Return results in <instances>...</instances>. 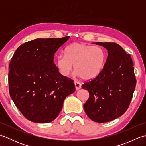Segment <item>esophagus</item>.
Here are the masks:
<instances>
[{
    "label": "esophagus",
    "instance_id": "obj_1",
    "mask_svg": "<svg viewBox=\"0 0 146 146\" xmlns=\"http://www.w3.org/2000/svg\"><path fill=\"white\" fill-rule=\"evenodd\" d=\"M75 88H76V90H77L81 88V86H82L81 83L78 82H76V81L75 82Z\"/></svg>",
    "mask_w": 146,
    "mask_h": 146
}]
</instances>
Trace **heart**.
<instances>
[{
	"instance_id": "heart-1",
	"label": "heart",
	"mask_w": 146,
	"mask_h": 146,
	"mask_svg": "<svg viewBox=\"0 0 146 146\" xmlns=\"http://www.w3.org/2000/svg\"><path fill=\"white\" fill-rule=\"evenodd\" d=\"M104 49L83 43H73L64 49V56L59 55L56 65L61 75L68 76L73 65L75 74L85 80L96 78L103 70L106 62Z\"/></svg>"
}]
</instances>
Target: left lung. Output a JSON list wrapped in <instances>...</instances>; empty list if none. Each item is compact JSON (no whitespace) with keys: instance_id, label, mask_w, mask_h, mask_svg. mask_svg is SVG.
<instances>
[{"instance_id":"8db88e82","label":"left lung","mask_w":146,"mask_h":146,"mask_svg":"<svg viewBox=\"0 0 146 146\" xmlns=\"http://www.w3.org/2000/svg\"><path fill=\"white\" fill-rule=\"evenodd\" d=\"M94 44L106 49L108 56L102 72L82 86L89 92L83 108L92 120L108 122L122 115L131 103L136 85L134 63L131 55L116 43Z\"/></svg>"}]
</instances>
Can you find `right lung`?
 <instances>
[{"label":"right lung","mask_w":146,"mask_h":146,"mask_svg":"<svg viewBox=\"0 0 146 146\" xmlns=\"http://www.w3.org/2000/svg\"><path fill=\"white\" fill-rule=\"evenodd\" d=\"M69 38L26 42L11 59L9 94L22 114L31 122H52L61 111L64 99L75 91L73 80L61 75L53 62L55 52Z\"/></svg>","instance_id":"obj_1"}]
</instances>
